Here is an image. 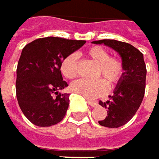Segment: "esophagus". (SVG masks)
Instances as JSON below:
<instances>
[{"mask_svg": "<svg viewBox=\"0 0 159 159\" xmlns=\"http://www.w3.org/2000/svg\"><path fill=\"white\" fill-rule=\"evenodd\" d=\"M87 101H88V104L90 105L91 107H96L97 105H98V103H97L96 101H93V100H90V99H88Z\"/></svg>", "mask_w": 159, "mask_h": 159, "instance_id": "esophagus-1", "label": "esophagus"}]
</instances>
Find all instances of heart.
I'll return each instance as SVG.
<instances>
[{
    "label": "heart",
    "mask_w": 159,
    "mask_h": 159,
    "mask_svg": "<svg viewBox=\"0 0 159 159\" xmlns=\"http://www.w3.org/2000/svg\"><path fill=\"white\" fill-rule=\"evenodd\" d=\"M85 55L97 64L96 80H78L70 85V90L88 98H95L105 94L108 89H113L119 83L124 72L125 66L119 57L109 56L105 48L101 46H92L85 51ZM62 75L71 80L78 75V55L71 53L64 58L61 63Z\"/></svg>",
    "instance_id": "heart-1"
}]
</instances>
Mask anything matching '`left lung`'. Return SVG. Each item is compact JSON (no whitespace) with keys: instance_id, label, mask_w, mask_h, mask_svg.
Instances as JSON below:
<instances>
[{"instance_id":"left-lung-1","label":"left lung","mask_w":159,"mask_h":159,"mask_svg":"<svg viewBox=\"0 0 159 159\" xmlns=\"http://www.w3.org/2000/svg\"><path fill=\"white\" fill-rule=\"evenodd\" d=\"M94 44H104L116 51L124 62L125 72L116 86L109 100L98 104L108 109L107 117L99 120V125L106 128H119L127 124L140 107L146 88L147 69L143 54L127 42L116 40L92 41Z\"/></svg>"}]
</instances>
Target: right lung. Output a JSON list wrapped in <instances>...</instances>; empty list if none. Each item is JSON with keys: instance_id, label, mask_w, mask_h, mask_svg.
Masks as SVG:
<instances>
[{"instance_id": "right-lung-1", "label": "right lung", "mask_w": 159, "mask_h": 159, "mask_svg": "<svg viewBox=\"0 0 159 159\" xmlns=\"http://www.w3.org/2000/svg\"><path fill=\"white\" fill-rule=\"evenodd\" d=\"M85 42L46 37L22 49L17 66L16 97L22 113L32 124L50 127L65 117L70 95L59 92L68 86L62 79L61 63Z\"/></svg>"}]
</instances>
